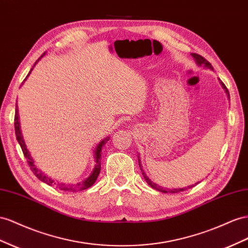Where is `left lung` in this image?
<instances>
[{
    "label": "left lung",
    "mask_w": 248,
    "mask_h": 248,
    "mask_svg": "<svg viewBox=\"0 0 248 248\" xmlns=\"http://www.w3.org/2000/svg\"><path fill=\"white\" fill-rule=\"evenodd\" d=\"M192 56L195 58V60H196V62L199 64V65H202V64H203L204 66H206V68H210V69H213V66H212V64L207 62V60L204 58V57H202V55H199V54H196V53H192ZM221 84H222V86H223V89L226 91V93H229V90H227V88L225 86V84L223 83V82H221ZM230 96V95H229ZM140 170H142V167H140ZM142 174H143V176H144V178H145V180L147 183H148V185L150 186H152L153 189H155V190H157V191H160V192H163V193H177V192H182V191H185V189H173V190H169V189H163V188H160L159 186H157L156 184H155V183H152L151 180L146 176V174L144 173V171L142 170ZM194 186H196V185H194ZM193 186H186V189H190V188H192Z\"/></svg>",
    "instance_id": "left-lung-1"
}]
</instances>
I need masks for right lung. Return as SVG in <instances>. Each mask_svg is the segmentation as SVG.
<instances>
[{"label": "right lung", "mask_w": 248, "mask_h": 248, "mask_svg": "<svg viewBox=\"0 0 248 248\" xmlns=\"http://www.w3.org/2000/svg\"><path fill=\"white\" fill-rule=\"evenodd\" d=\"M45 54V53H44ZM43 54V55H44ZM43 57V56H42ZM38 62V60H37ZM35 62V63H36ZM35 65V64H34ZM33 65V66H34ZM33 70V68L31 69V71ZM31 71L29 72V74L31 73ZM28 74V75H29ZM28 75H27V77H28ZM26 80V79H25ZM24 80V81H25ZM15 129H16V140H17V142H18V144L21 145V148H22V150H23V153H24V155H25V157L27 158V162H28V165H29V167H30V169H31V171L34 173V175L38 178V179H41L42 182H44V183H46V185H49V186H57V188H59L60 190H63V191H82V190H85V189H88V188H90V186H92L93 184H95V182H96V179L98 178V175H99V173H100V171H101V149H102V146L108 142V137L106 138V139H104L103 140H101V142L99 143V145L97 146V148H96V150H95V158H96V166H95V168H93V172H92V174L91 175L86 178V179H84L83 182H80V183H78L77 185H64V184H56V183H54V180H52L50 177H46L45 174H43L41 171H38L37 169H36V167L34 166V164H33V159H32V157L30 156V153H29V151L27 150V147H26V144H25V140H24V139H23V136H22V131H21V127H19V122H18V109H17V106H16V116H15Z\"/></svg>", "instance_id": "obj_1"}]
</instances>
